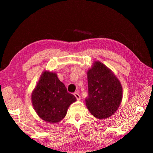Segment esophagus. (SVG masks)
Listing matches in <instances>:
<instances>
[{
  "label": "esophagus",
  "mask_w": 153,
  "mask_h": 153,
  "mask_svg": "<svg viewBox=\"0 0 153 153\" xmlns=\"http://www.w3.org/2000/svg\"><path fill=\"white\" fill-rule=\"evenodd\" d=\"M74 96H75V97H76L77 100H80V96L78 93H77V92L74 93Z\"/></svg>",
  "instance_id": "esophagus-1"
}]
</instances>
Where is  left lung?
I'll return each instance as SVG.
<instances>
[{"label": "left lung", "mask_w": 153, "mask_h": 153, "mask_svg": "<svg viewBox=\"0 0 153 153\" xmlns=\"http://www.w3.org/2000/svg\"><path fill=\"white\" fill-rule=\"evenodd\" d=\"M88 96L85 104L94 117L105 119L118 110L123 99V88L113 72L100 62L88 71Z\"/></svg>", "instance_id": "obj_1"}]
</instances>
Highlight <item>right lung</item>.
Listing matches in <instances>:
<instances>
[{
    "mask_svg": "<svg viewBox=\"0 0 153 153\" xmlns=\"http://www.w3.org/2000/svg\"><path fill=\"white\" fill-rule=\"evenodd\" d=\"M31 100L36 113L42 120L56 123L65 117L69 105L76 98L68 92L57 74L45 71L33 91Z\"/></svg>",
    "mask_w": 153,
    "mask_h": 153,
    "instance_id": "obj_1",
    "label": "right lung"
}]
</instances>
